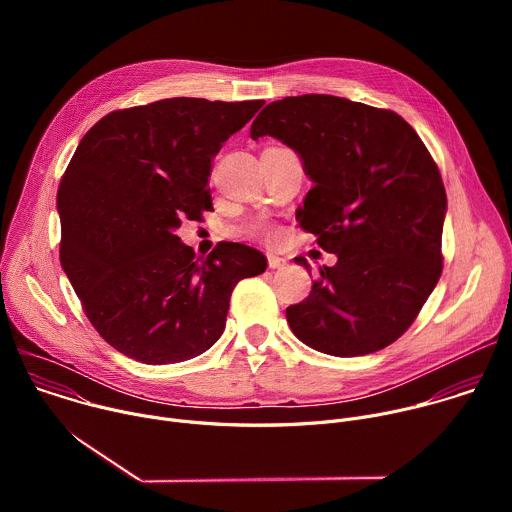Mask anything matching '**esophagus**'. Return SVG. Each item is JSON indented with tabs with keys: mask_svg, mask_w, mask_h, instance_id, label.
<instances>
[{
	"mask_svg": "<svg viewBox=\"0 0 512 512\" xmlns=\"http://www.w3.org/2000/svg\"><path fill=\"white\" fill-rule=\"evenodd\" d=\"M267 263H269V267H271V269H279V267H283L287 261H285L283 257H279V255L267 253Z\"/></svg>",
	"mask_w": 512,
	"mask_h": 512,
	"instance_id": "34e87169",
	"label": "esophagus"
}]
</instances>
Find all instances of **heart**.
<instances>
[{
	"label": "heart",
	"instance_id": "obj_1",
	"mask_svg": "<svg viewBox=\"0 0 512 512\" xmlns=\"http://www.w3.org/2000/svg\"><path fill=\"white\" fill-rule=\"evenodd\" d=\"M253 231H265V227H263V225H255Z\"/></svg>",
	"mask_w": 512,
	"mask_h": 512
}]
</instances>
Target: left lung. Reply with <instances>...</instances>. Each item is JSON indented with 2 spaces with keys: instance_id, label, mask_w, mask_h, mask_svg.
Instances as JSON below:
<instances>
[{
  "instance_id": "left-lung-1",
  "label": "left lung",
  "mask_w": 512,
  "mask_h": 512,
  "mask_svg": "<svg viewBox=\"0 0 512 512\" xmlns=\"http://www.w3.org/2000/svg\"><path fill=\"white\" fill-rule=\"evenodd\" d=\"M263 135L300 156L314 186L296 221L338 257L285 310L291 332L330 356L389 346L442 275L448 198L423 141L397 113L332 95L269 103L251 125Z\"/></svg>"
}]
</instances>
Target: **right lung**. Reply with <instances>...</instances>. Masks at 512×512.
<instances>
[{
    "mask_svg": "<svg viewBox=\"0 0 512 512\" xmlns=\"http://www.w3.org/2000/svg\"><path fill=\"white\" fill-rule=\"evenodd\" d=\"M263 101L174 97L113 111L81 139L56 194L60 265L97 332L121 354L172 364L221 338L235 285L261 251L196 257L176 231L212 208L210 160Z\"/></svg>",
    "mask_w": 512,
    "mask_h": 512,
    "instance_id": "add662e5",
    "label": "right lung"
}]
</instances>
